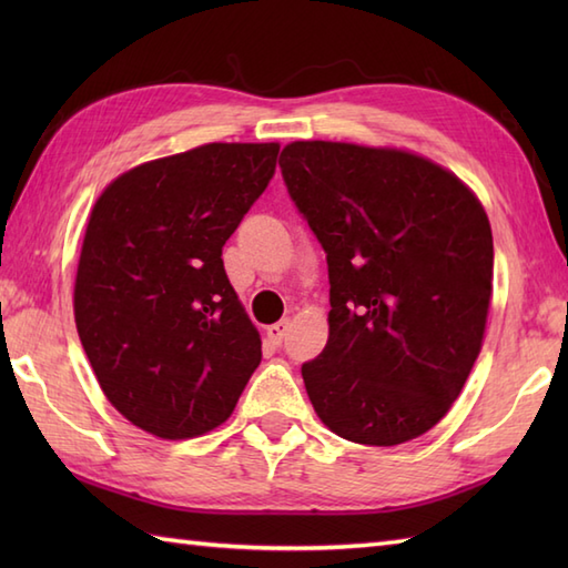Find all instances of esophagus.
Segmentation results:
<instances>
[{
	"instance_id": "obj_1",
	"label": "esophagus",
	"mask_w": 568,
	"mask_h": 568,
	"mask_svg": "<svg viewBox=\"0 0 568 568\" xmlns=\"http://www.w3.org/2000/svg\"><path fill=\"white\" fill-rule=\"evenodd\" d=\"M287 332H291V320H281V322H275V324H271L268 329H265V334H268V339L273 344H283Z\"/></svg>"
}]
</instances>
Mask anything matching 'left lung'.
<instances>
[{
	"instance_id": "obj_1",
	"label": "left lung",
	"mask_w": 568,
	"mask_h": 568,
	"mask_svg": "<svg viewBox=\"0 0 568 568\" xmlns=\"http://www.w3.org/2000/svg\"><path fill=\"white\" fill-rule=\"evenodd\" d=\"M281 173L329 268V339L303 364L312 407L356 444L419 437L449 413L484 344L486 210L454 173L395 149L295 141Z\"/></svg>"
}]
</instances>
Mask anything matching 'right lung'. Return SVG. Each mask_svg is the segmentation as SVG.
Returning a JSON list of instances; mask_svg holds the SVG:
<instances>
[{
  "label": "right lung",
  "instance_id": "obj_1",
  "mask_svg": "<svg viewBox=\"0 0 568 568\" xmlns=\"http://www.w3.org/2000/svg\"><path fill=\"white\" fill-rule=\"evenodd\" d=\"M277 151L207 143L131 168L94 202L78 334L106 400L155 437L220 427L261 364L222 246L268 187Z\"/></svg>",
  "mask_w": 568,
  "mask_h": 568
}]
</instances>
